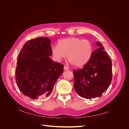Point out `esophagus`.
<instances>
[{
    "label": "esophagus",
    "instance_id": "34e87169",
    "mask_svg": "<svg viewBox=\"0 0 129 129\" xmlns=\"http://www.w3.org/2000/svg\"><path fill=\"white\" fill-rule=\"evenodd\" d=\"M63 69H64V70H65V71H67V70H68V69H69V68H68L67 66H64Z\"/></svg>",
    "mask_w": 129,
    "mask_h": 129
}]
</instances>
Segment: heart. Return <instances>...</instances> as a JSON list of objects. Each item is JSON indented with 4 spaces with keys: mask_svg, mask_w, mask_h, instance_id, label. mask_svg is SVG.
Wrapping results in <instances>:
<instances>
[{
    "mask_svg": "<svg viewBox=\"0 0 129 129\" xmlns=\"http://www.w3.org/2000/svg\"><path fill=\"white\" fill-rule=\"evenodd\" d=\"M93 52V45L88 39L72 37L62 39L58 46L52 48L53 56L56 61L67 58L76 67H82L90 60Z\"/></svg>",
    "mask_w": 129,
    "mask_h": 129,
    "instance_id": "1",
    "label": "heart"
}]
</instances>
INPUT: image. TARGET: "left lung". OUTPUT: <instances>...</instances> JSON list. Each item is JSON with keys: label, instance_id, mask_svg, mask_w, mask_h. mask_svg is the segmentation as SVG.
Returning <instances> with one entry per match:
<instances>
[{"label": "left lung", "instance_id": "8db88e82", "mask_svg": "<svg viewBox=\"0 0 129 129\" xmlns=\"http://www.w3.org/2000/svg\"><path fill=\"white\" fill-rule=\"evenodd\" d=\"M93 52L90 60L82 68L74 70V88L79 96L87 99L100 97L110 85L112 76V62L102 44Z\"/></svg>", "mask_w": 129, "mask_h": 129}]
</instances>
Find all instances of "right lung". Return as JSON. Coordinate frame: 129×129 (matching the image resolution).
<instances>
[{"label":"right lung","instance_id":"1","mask_svg":"<svg viewBox=\"0 0 129 129\" xmlns=\"http://www.w3.org/2000/svg\"><path fill=\"white\" fill-rule=\"evenodd\" d=\"M50 40L39 37L27 41L19 53L15 81L19 90L30 99H41L52 93L63 65L53 62Z\"/></svg>","mask_w":129,"mask_h":129}]
</instances>
